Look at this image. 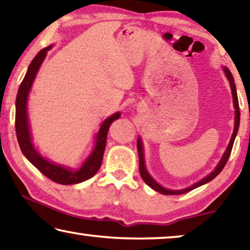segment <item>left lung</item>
Instances as JSON below:
<instances>
[{
	"label": "left lung",
	"mask_w": 250,
	"mask_h": 250,
	"mask_svg": "<svg viewBox=\"0 0 250 250\" xmlns=\"http://www.w3.org/2000/svg\"><path fill=\"white\" fill-rule=\"evenodd\" d=\"M222 70H224L226 77H227L228 82H229V85L230 88H231V95H232V101H233V108H235V126H233V132H232V135L231 138H230L229 141V144L227 148H226V151L224 154H222L220 161H219L217 167L213 168L212 172H210V173L205 176V178L201 179L200 181L195 182L192 184V186L188 187V188H184V189L181 190H170V189H167V188H164L161 186V184L157 183L154 179L152 178L151 174L148 173L147 168H146V165H145V157H144V146H143V141H142L141 137L137 138V152H138V159H140V173L142 179H143V181L147 184L149 188H152L153 190H155L157 192H160V193H162L164 195H170V194H183V193H187V192H189L191 190L195 189V188H199L203 186V184L210 182L211 180H213L216 176L220 173L222 171V168L225 167L226 163H227V161L230 156V153H231V149H232V145H233V142H235V138L237 136V133H238V129H239V123H240V110H239V103H238V97H237V90H236V85H235V80H233V77L231 75V72L228 68L226 67H222Z\"/></svg>",
	"instance_id": "1"
}]
</instances>
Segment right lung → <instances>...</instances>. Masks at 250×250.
<instances>
[{
    "label": "right lung",
    "mask_w": 250,
    "mask_h": 250,
    "mask_svg": "<svg viewBox=\"0 0 250 250\" xmlns=\"http://www.w3.org/2000/svg\"><path fill=\"white\" fill-rule=\"evenodd\" d=\"M52 47L53 45L50 44L49 47L40 50L37 53V56L34 57L31 63H30L28 71H26L20 87H19L17 101H15V132H17L18 142L23 155L29 160V162H31L42 174L47 176L48 179L52 180L53 182L69 186V184L86 181V180L90 179L91 176L97 173L103 162L109 126L114 121L121 117V113L117 112L113 114L112 116L107 117L102 123L101 128H99L98 133L95 136L93 151L90 152L89 156L83 161V163L78 168L67 167L64 165L53 163L42 156L32 143V134L31 130H30L28 117V97L41 63L43 62L47 52Z\"/></svg>",
    "instance_id": "obj_1"
}]
</instances>
